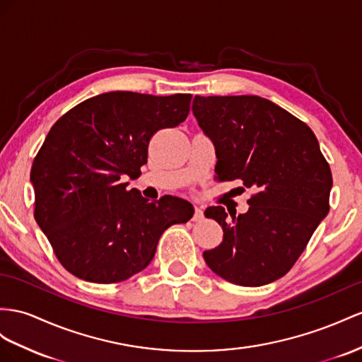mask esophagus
Here are the masks:
<instances>
[{
  "label": "esophagus",
  "instance_id": "1",
  "mask_svg": "<svg viewBox=\"0 0 362 362\" xmlns=\"http://www.w3.org/2000/svg\"><path fill=\"white\" fill-rule=\"evenodd\" d=\"M203 217H205V216H203V209H202L200 206H196V208H194V216H192V220H194V221H200V220H203Z\"/></svg>",
  "mask_w": 362,
  "mask_h": 362
}]
</instances>
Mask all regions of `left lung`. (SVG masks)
Here are the masks:
<instances>
[{"label":"left lung","instance_id":"left-lung-1","mask_svg":"<svg viewBox=\"0 0 362 362\" xmlns=\"http://www.w3.org/2000/svg\"><path fill=\"white\" fill-rule=\"evenodd\" d=\"M192 113L214 144L217 179L254 189L245 214L205 211L223 240L203 258L229 283L269 284L289 272L327 216L330 166L312 129L264 98L196 96Z\"/></svg>","mask_w":362,"mask_h":362}]
</instances>
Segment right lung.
<instances>
[{
    "label": "right lung",
    "mask_w": 362,
    "mask_h": 362,
    "mask_svg": "<svg viewBox=\"0 0 362 362\" xmlns=\"http://www.w3.org/2000/svg\"><path fill=\"white\" fill-rule=\"evenodd\" d=\"M191 98L108 91L52 127L30 171L35 218L70 274L100 284L128 280L151 263L165 229L192 217L187 200L150 202L124 183L141 175L157 129L187 119Z\"/></svg>",
    "instance_id": "obj_1"
}]
</instances>
